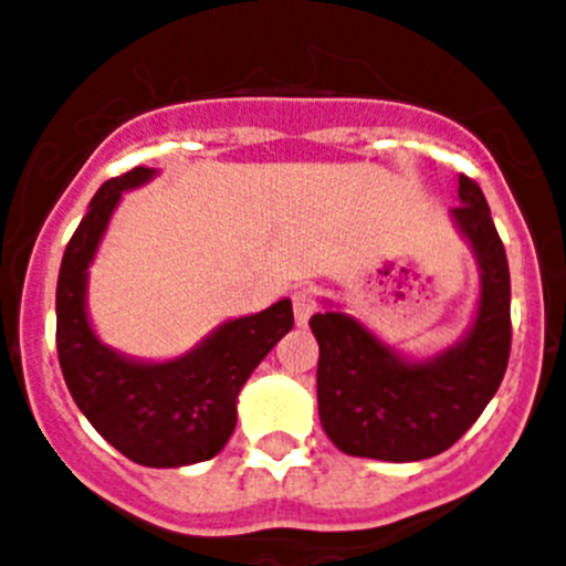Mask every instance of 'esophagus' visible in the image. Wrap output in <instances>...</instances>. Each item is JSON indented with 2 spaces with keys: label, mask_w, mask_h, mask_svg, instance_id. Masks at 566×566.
Instances as JSON below:
<instances>
[{
  "label": "esophagus",
  "mask_w": 566,
  "mask_h": 566,
  "mask_svg": "<svg viewBox=\"0 0 566 566\" xmlns=\"http://www.w3.org/2000/svg\"><path fill=\"white\" fill-rule=\"evenodd\" d=\"M318 310V290L315 287H301L293 293V313H295V324L304 326Z\"/></svg>",
  "instance_id": "34e87169"
}]
</instances>
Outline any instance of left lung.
<instances>
[{
    "mask_svg": "<svg viewBox=\"0 0 566 566\" xmlns=\"http://www.w3.org/2000/svg\"><path fill=\"white\" fill-rule=\"evenodd\" d=\"M461 181L452 218L472 242L483 295L467 340L427 363H405L343 313L310 318L318 340V416L346 455L424 461L441 455L497 394L511 355V273L483 189Z\"/></svg>",
    "mask_w": 566,
    "mask_h": 566,
    "instance_id": "1",
    "label": "left lung"
}]
</instances>
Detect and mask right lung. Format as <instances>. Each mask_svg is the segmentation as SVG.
Returning <instances> with one entry per match:
<instances>
[{
    "instance_id": "obj_1",
    "label": "right lung",
    "mask_w": 566,
    "mask_h": 566,
    "mask_svg": "<svg viewBox=\"0 0 566 566\" xmlns=\"http://www.w3.org/2000/svg\"><path fill=\"white\" fill-rule=\"evenodd\" d=\"M153 170L111 178L88 203L63 251L55 293V343L63 379L94 430L142 467L170 469L218 455L237 424V394L253 368L293 329L287 298L265 313L229 321L172 363H134L105 348L86 318V271L125 189Z\"/></svg>"
}]
</instances>
